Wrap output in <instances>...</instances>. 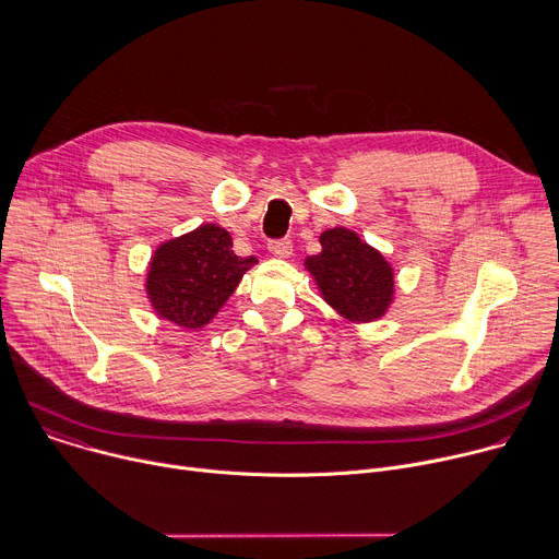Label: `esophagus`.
<instances>
[{"label":"esophagus","mask_w":559,"mask_h":559,"mask_svg":"<svg viewBox=\"0 0 559 559\" xmlns=\"http://www.w3.org/2000/svg\"><path fill=\"white\" fill-rule=\"evenodd\" d=\"M267 250L278 259H287L292 254V241L289 238H272L267 243Z\"/></svg>","instance_id":"1"}]
</instances>
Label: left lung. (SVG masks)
<instances>
[{
    "label": "left lung",
    "mask_w": 559,
    "mask_h": 559,
    "mask_svg": "<svg viewBox=\"0 0 559 559\" xmlns=\"http://www.w3.org/2000/svg\"><path fill=\"white\" fill-rule=\"evenodd\" d=\"M321 246L323 252L309 257L305 267L325 300L349 321L369 323L380 318L393 296V272L382 254L345 227L323 231Z\"/></svg>",
    "instance_id": "left-lung-1"
}]
</instances>
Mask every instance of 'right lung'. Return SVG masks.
I'll return each instance as SVG.
<instances>
[{"instance_id":"1","label":"right lung","mask_w":559,"mask_h":559,"mask_svg":"<svg viewBox=\"0 0 559 559\" xmlns=\"http://www.w3.org/2000/svg\"><path fill=\"white\" fill-rule=\"evenodd\" d=\"M254 263V257L234 254L227 229L207 223L154 252L145 289L158 316L197 330L210 323Z\"/></svg>"}]
</instances>
